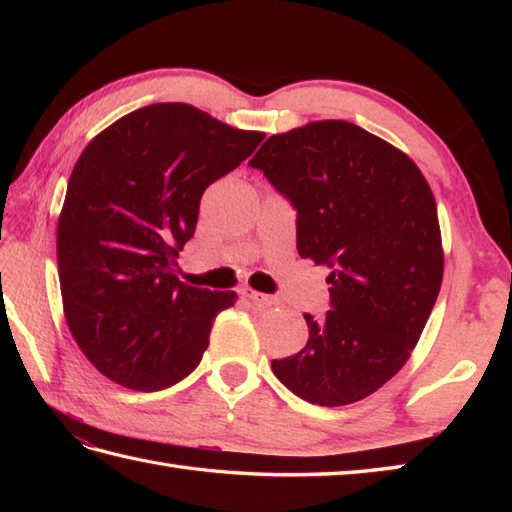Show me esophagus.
Wrapping results in <instances>:
<instances>
[{"label": "esophagus", "mask_w": 512, "mask_h": 512, "mask_svg": "<svg viewBox=\"0 0 512 512\" xmlns=\"http://www.w3.org/2000/svg\"><path fill=\"white\" fill-rule=\"evenodd\" d=\"M239 295L250 299L253 303H257V306H277V299H275V297L262 295V292H257V290H253V288H246V286H244L242 290H239Z\"/></svg>", "instance_id": "esophagus-1"}]
</instances>
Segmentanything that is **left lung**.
Here are the masks:
<instances>
[{
  "label": "left lung",
  "mask_w": 512,
  "mask_h": 512,
  "mask_svg": "<svg viewBox=\"0 0 512 512\" xmlns=\"http://www.w3.org/2000/svg\"><path fill=\"white\" fill-rule=\"evenodd\" d=\"M248 165L297 209L299 255L332 270V310L303 314L306 347L273 372L312 405L363 400L409 361L442 286L429 182L405 151L347 121L270 136Z\"/></svg>",
  "instance_id": "1"
}]
</instances>
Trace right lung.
I'll use <instances>...</instances> for the list:
<instances>
[{
    "instance_id": "right-lung-1",
    "label": "right lung",
    "mask_w": 512,
    "mask_h": 512,
    "mask_svg": "<svg viewBox=\"0 0 512 512\" xmlns=\"http://www.w3.org/2000/svg\"><path fill=\"white\" fill-rule=\"evenodd\" d=\"M264 140L187 103L118 118L76 160L57 226L63 314L114 383L160 391L200 365L235 292L182 284L178 255L209 184Z\"/></svg>"
}]
</instances>
